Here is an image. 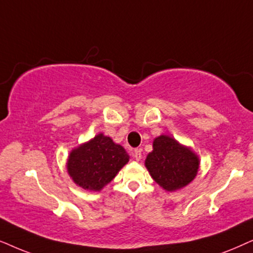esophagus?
Listing matches in <instances>:
<instances>
[{
	"label": "esophagus",
	"mask_w": 253,
	"mask_h": 253,
	"mask_svg": "<svg viewBox=\"0 0 253 253\" xmlns=\"http://www.w3.org/2000/svg\"><path fill=\"white\" fill-rule=\"evenodd\" d=\"M133 157L134 160L136 161H140L141 157H142V154H141V149H135L133 151Z\"/></svg>",
	"instance_id": "34e87169"
}]
</instances>
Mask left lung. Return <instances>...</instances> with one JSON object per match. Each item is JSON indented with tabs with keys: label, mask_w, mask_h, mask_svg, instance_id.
<instances>
[{
	"label": "left lung",
	"mask_w": 253,
	"mask_h": 253,
	"mask_svg": "<svg viewBox=\"0 0 253 253\" xmlns=\"http://www.w3.org/2000/svg\"><path fill=\"white\" fill-rule=\"evenodd\" d=\"M144 166L162 188L174 192L193 181L199 171L200 160L191 147L162 134L154 139L153 151L147 155Z\"/></svg>",
	"instance_id": "8db88e82"
}]
</instances>
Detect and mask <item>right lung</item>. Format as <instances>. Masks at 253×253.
<instances>
[{
  "label": "right lung",
  "instance_id": "right-lung-1",
  "mask_svg": "<svg viewBox=\"0 0 253 253\" xmlns=\"http://www.w3.org/2000/svg\"><path fill=\"white\" fill-rule=\"evenodd\" d=\"M129 161L120 144L103 133L74 148L67 160V172L77 186L98 192L113 180Z\"/></svg>",
  "mask_w": 253,
  "mask_h": 253
}]
</instances>
